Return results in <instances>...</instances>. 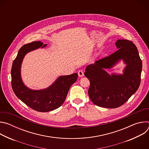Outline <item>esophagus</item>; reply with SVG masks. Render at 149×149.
I'll list each match as a JSON object with an SVG mask.
<instances>
[{"mask_svg": "<svg viewBox=\"0 0 149 149\" xmlns=\"http://www.w3.org/2000/svg\"><path fill=\"white\" fill-rule=\"evenodd\" d=\"M78 75L79 77H82L84 75V71L82 70H79L78 71Z\"/></svg>", "mask_w": 149, "mask_h": 149, "instance_id": "34e87169", "label": "esophagus"}]
</instances>
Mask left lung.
I'll list each match as a JSON object with an SVG mask.
<instances>
[{
    "label": "left lung",
    "instance_id": "1",
    "mask_svg": "<svg viewBox=\"0 0 149 149\" xmlns=\"http://www.w3.org/2000/svg\"><path fill=\"white\" fill-rule=\"evenodd\" d=\"M118 50L88 65L84 73L90 82L88 95L91 101L101 107H120L138 90L141 81L142 61L136 46L127 39H118ZM122 58L127 64L122 75H109L104 70Z\"/></svg>",
    "mask_w": 149,
    "mask_h": 149
}]
</instances>
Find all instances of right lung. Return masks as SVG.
Segmentation results:
<instances>
[{
	"instance_id": "1",
	"label": "right lung",
	"mask_w": 149,
	"mask_h": 149,
	"mask_svg": "<svg viewBox=\"0 0 149 149\" xmlns=\"http://www.w3.org/2000/svg\"><path fill=\"white\" fill-rule=\"evenodd\" d=\"M47 45H43L40 41L23 45L13 61L11 70V82L14 93L28 107L39 112H48L61 106L66 99L70 88L78 78L77 73L61 76L50 87L42 90H32L24 86L20 77V66L25 55L31 51Z\"/></svg>"
}]
</instances>
